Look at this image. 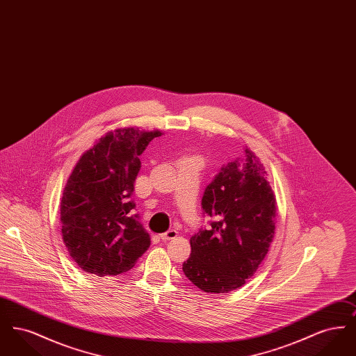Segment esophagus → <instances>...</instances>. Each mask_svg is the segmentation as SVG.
<instances>
[{
    "instance_id": "esophagus-1",
    "label": "esophagus",
    "mask_w": 356,
    "mask_h": 356,
    "mask_svg": "<svg viewBox=\"0 0 356 356\" xmlns=\"http://www.w3.org/2000/svg\"><path fill=\"white\" fill-rule=\"evenodd\" d=\"M176 237H177V232H176V231H173V229H170V231H168V232H165V234L160 235V238H161L163 241L173 240V238H176Z\"/></svg>"
}]
</instances>
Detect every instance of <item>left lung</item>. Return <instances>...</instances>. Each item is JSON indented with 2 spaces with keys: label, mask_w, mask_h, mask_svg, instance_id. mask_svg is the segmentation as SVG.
<instances>
[{
  "label": "left lung",
  "mask_w": 356,
  "mask_h": 356,
  "mask_svg": "<svg viewBox=\"0 0 356 356\" xmlns=\"http://www.w3.org/2000/svg\"><path fill=\"white\" fill-rule=\"evenodd\" d=\"M208 229L191 237L186 277L204 292L227 293L245 284L268 254L275 235L276 199L267 172L250 148L222 167L205 188Z\"/></svg>",
  "instance_id": "obj_1"
}]
</instances>
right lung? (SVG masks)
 <instances>
[{"label":"right lung","mask_w":356,"mask_h":356,"mask_svg":"<svg viewBox=\"0 0 356 356\" xmlns=\"http://www.w3.org/2000/svg\"><path fill=\"white\" fill-rule=\"evenodd\" d=\"M160 131L125 127L111 131L85 151L69 176L60 203L61 232L70 257L83 271L116 276L129 271L151 245L131 216L135 180L145 151Z\"/></svg>","instance_id":"obj_1"}]
</instances>
